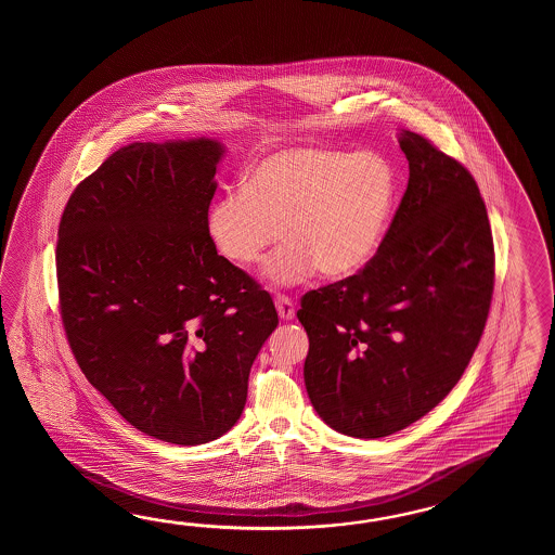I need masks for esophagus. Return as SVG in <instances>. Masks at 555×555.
<instances>
[{"mask_svg":"<svg viewBox=\"0 0 555 555\" xmlns=\"http://www.w3.org/2000/svg\"><path fill=\"white\" fill-rule=\"evenodd\" d=\"M275 309H278V315H280L283 321H292V319L295 318L294 304H292V299L285 297V295H278V297H275Z\"/></svg>","mask_w":555,"mask_h":555,"instance_id":"obj_1","label":"esophagus"}]
</instances>
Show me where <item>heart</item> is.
<instances>
[{"label": "heart", "instance_id": "heart-1", "mask_svg": "<svg viewBox=\"0 0 555 555\" xmlns=\"http://www.w3.org/2000/svg\"><path fill=\"white\" fill-rule=\"evenodd\" d=\"M395 198L397 177L380 154L283 146L249 168L244 189L214 202L208 234L237 266L256 263L285 237L261 272L272 287L304 283L318 270L341 280L375 256Z\"/></svg>", "mask_w": 555, "mask_h": 555}]
</instances>
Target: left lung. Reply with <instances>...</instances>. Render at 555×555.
<instances>
[{"label":"left lung","instance_id":"obj_1","mask_svg":"<svg viewBox=\"0 0 555 555\" xmlns=\"http://www.w3.org/2000/svg\"><path fill=\"white\" fill-rule=\"evenodd\" d=\"M409 186L377 254L304 295L307 395L333 430L389 437L461 380L494 292V242L470 172L402 129Z\"/></svg>","mask_w":555,"mask_h":555}]
</instances>
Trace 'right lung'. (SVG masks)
Returning a JSON list of instances; mask_svg holds the SVG:
<instances>
[{
  "instance_id": "add662e5",
  "label": "right lung",
  "mask_w": 555,
  "mask_h": 555,
  "mask_svg": "<svg viewBox=\"0 0 555 555\" xmlns=\"http://www.w3.org/2000/svg\"><path fill=\"white\" fill-rule=\"evenodd\" d=\"M216 139L132 142L61 216V318L85 377L149 437L196 447L236 425L278 327L272 297L208 234Z\"/></svg>"
}]
</instances>
